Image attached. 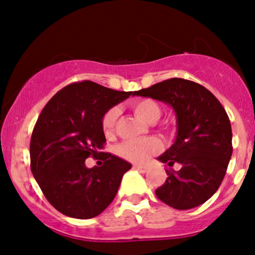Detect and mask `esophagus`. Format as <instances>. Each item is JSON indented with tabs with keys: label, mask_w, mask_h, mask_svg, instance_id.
Wrapping results in <instances>:
<instances>
[{
	"label": "esophagus",
	"mask_w": 255,
	"mask_h": 255,
	"mask_svg": "<svg viewBox=\"0 0 255 255\" xmlns=\"http://www.w3.org/2000/svg\"><path fill=\"white\" fill-rule=\"evenodd\" d=\"M134 169L137 171L140 172H146V170H147V166L146 165H141V164H135L134 165Z\"/></svg>",
	"instance_id": "34e87169"
}]
</instances>
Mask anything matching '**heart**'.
I'll return each instance as SVG.
<instances>
[{"mask_svg":"<svg viewBox=\"0 0 255 255\" xmlns=\"http://www.w3.org/2000/svg\"><path fill=\"white\" fill-rule=\"evenodd\" d=\"M130 108L137 118L147 122V124H154L162 114L159 104L150 98L136 99L130 104ZM118 118L119 110L116 108H113L104 114L103 119H102V128H103L104 134L107 136L113 135ZM159 150V141L153 137H147V139L129 140V141L122 142L118 147V153L122 158L130 160V162L142 163L152 154L157 153Z\"/></svg>","mask_w":255,"mask_h":255,"instance_id":"heart-1","label":"heart"}]
</instances>
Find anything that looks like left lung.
Masks as SVG:
<instances>
[{
  "instance_id": "left-lung-1",
  "label": "left lung",
  "mask_w": 255,
  "mask_h": 255,
  "mask_svg": "<svg viewBox=\"0 0 255 255\" xmlns=\"http://www.w3.org/2000/svg\"><path fill=\"white\" fill-rule=\"evenodd\" d=\"M170 105L176 116V137L157 158L180 170H166L168 178L156 189L160 201L176 210L204 204L217 192L233 154L231 125L224 108L209 90L191 80L172 78L135 91Z\"/></svg>"
}]
</instances>
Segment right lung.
Wrapping results in <instances>:
<instances>
[{
	"instance_id": "1",
	"label": "right lung",
	"mask_w": 255,
	"mask_h": 255,
	"mask_svg": "<svg viewBox=\"0 0 255 255\" xmlns=\"http://www.w3.org/2000/svg\"><path fill=\"white\" fill-rule=\"evenodd\" d=\"M130 95L85 80L63 87L44 107L31 136V170L57 211L89 219L114 200L130 163L111 153L103 154L102 166L90 169L85 160L103 153L102 119Z\"/></svg>"
}]
</instances>
